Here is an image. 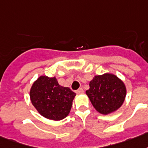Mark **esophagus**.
I'll list each match as a JSON object with an SVG mask.
<instances>
[{
	"mask_svg": "<svg viewBox=\"0 0 148 148\" xmlns=\"http://www.w3.org/2000/svg\"><path fill=\"white\" fill-rule=\"evenodd\" d=\"M75 92H76V93H77V94L83 93V92H84V89H83V88H81V87H80V88H79L78 90H76Z\"/></svg>",
	"mask_w": 148,
	"mask_h": 148,
	"instance_id": "34e87169",
	"label": "esophagus"
}]
</instances>
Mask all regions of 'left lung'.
<instances>
[{
  "mask_svg": "<svg viewBox=\"0 0 148 148\" xmlns=\"http://www.w3.org/2000/svg\"><path fill=\"white\" fill-rule=\"evenodd\" d=\"M89 85L86 94L100 114H109L117 110L125 101V86L116 75L109 73L95 75Z\"/></svg>",
  "mask_w": 148,
  "mask_h": 148,
  "instance_id": "8db88e82",
  "label": "left lung"
}]
</instances>
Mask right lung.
<instances>
[{"mask_svg":"<svg viewBox=\"0 0 148 148\" xmlns=\"http://www.w3.org/2000/svg\"><path fill=\"white\" fill-rule=\"evenodd\" d=\"M75 93L59 85L55 77L42 75L34 82L30 97L32 104L43 117L50 120L64 119L69 114Z\"/></svg>","mask_w":148,"mask_h":148,"instance_id":"obj_1","label":"right lung"}]
</instances>
